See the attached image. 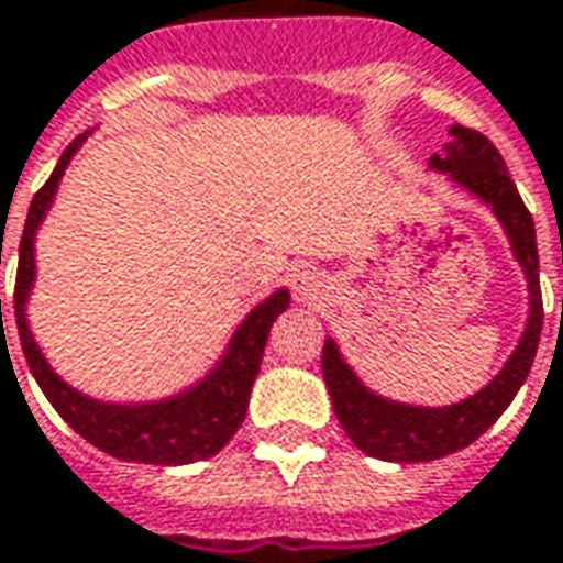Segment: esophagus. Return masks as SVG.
I'll use <instances>...</instances> for the list:
<instances>
[{"mask_svg": "<svg viewBox=\"0 0 563 563\" xmlns=\"http://www.w3.org/2000/svg\"><path fill=\"white\" fill-rule=\"evenodd\" d=\"M290 290H294V300L297 303H303V307H322V300L328 297V282L322 273L303 269V273L294 275Z\"/></svg>", "mask_w": 563, "mask_h": 563, "instance_id": "34e87169", "label": "esophagus"}]
</instances>
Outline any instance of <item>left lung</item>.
<instances>
[{
	"label": "left lung",
	"mask_w": 563,
	"mask_h": 563,
	"mask_svg": "<svg viewBox=\"0 0 563 563\" xmlns=\"http://www.w3.org/2000/svg\"><path fill=\"white\" fill-rule=\"evenodd\" d=\"M452 135L455 142L446 148V157H433L431 164L452 173L455 183L465 185L467 191H474L496 210L530 282V322L515 356L493 378V384L465 402H455L446 409H415V406H399V402H387L380 396L368 394L360 380L353 378V372L343 365L334 341H325L322 375L334 402V415L346 437L365 455L384 459V462H433L449 452L471 446L481 433L499 421V415L508 409L520 384L527 380L530 365L537 360L539 334H542V290H539L533 217L527 203L520 201L518 185L511 183L501 154L484 132L452 126Z\"/></svg>",
	"instance_id": "8db88e82"
}]
</instances>
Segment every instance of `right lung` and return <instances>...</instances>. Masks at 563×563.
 Instances as JSON below:
<instances>
[{
  "instance_id": "obj_1",
  "label": "right lung",
  "mask_w": 563,
  "mask_h": 563,
  "mask_svg": "<svg viewBox=\"0 0 563 563\" xmlns=\"http://www.w3.org/2000/svg\"><path fill=\"white\" fill-rule=\"evenodd\" d=\"M82 139L86 135H79L77 142L64 151L55 173L48 176V183L33 195L24 222V235H21L18 278H14V322H18L26 365H30L36 384L43 387V394L48 396V402L55 406V412L62 415L82 440H89L101 452L123 459V462H145V465H188V462L210 459L232 440V433L244 421L269 328L288 309L290 294L278 290L244 319V325L235 331L232 346H229L225 360L220 362V368L203 380L201 387H195L191 394L176 396V399H167V402H151V406H104V402L86 399L74 387H67L45 365L43 353H40V346H36L30 328H26L24 307L30 282H33V235H36V225L45 217L52 195H55V185L62 179L70 154L79 148Z\"/></svg>"
}]
</instances>
